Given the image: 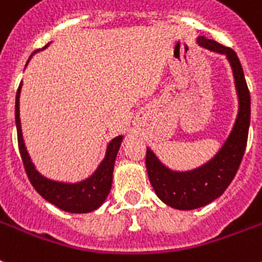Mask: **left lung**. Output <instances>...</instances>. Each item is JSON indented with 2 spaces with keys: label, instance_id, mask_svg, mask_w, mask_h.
Instances as JSON below:
<instances>
[{
  "label": "left lung",
  "instance_id": "obj_1",
  "mask_svg": "<svg viewBox=\"0 0 262 262\" xmlns=\"http://www.w3.org/2000/svg\"><path fill=\"white\" fill-rule=\"evenodd\" d=\"M198 44L208 51L225 55L230 63L238 95V114L234 126L211 160L190 171H173L146 148V171L159 199L176 210H195L220 198L234 179L246 149L250 125V94L244 70L234 51L214 40L198 37Z\"/></svg>",
  "mask_w": 262,
  "mask_h": 262
}]
</instances>
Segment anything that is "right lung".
I'll use <instances>...</instances> for the list:
<instances>
[{"instance_id": "right-lung-1", "label": "right lung", "mask_w": 262, "mask_h": 262, "mask_svg": "<svg viewBox=\"0 0 262 262\" xmlns=\"http://www.w3.org/2000/svg\"><path fill=\"white\" fill-rule=\"evenodd\" d=\"M48 46L50 44H47L44 48H47ZM36 52H39V51H35L29 56V60ZM29 60L27 61V64L29 63ZM21 87H23V82L20 83L16 94L17 140H18V149H20L25 171H27V175L31 180L33 188L46 201L55 205L63 211L74 212V214H84V212L94 211L98 207H101L102 203L105 202V199L109 195L110 190H112L114 163H116L117 153L120 150L124 136H117L107 144L103 160L101 161V164L98 165L94 173L89 176L87 179L76 183L57 182V180L48 179L36 169L35 164L32 163L31 156H29V153L27 150L24 138H23L20 121Z\"/></svg>"}]
</instances>
